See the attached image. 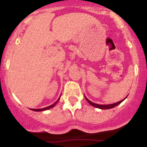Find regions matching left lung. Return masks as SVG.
<instances>
[{"label": "left lung", "instance_id": "8db88e82", "mask_svg": "<svg viewBox=\"0 0 147 147\" xmlns=\"http://www.w3.org/2000/svg\"><path fill=\"white\" fill-rule=\"evenodd\" d=\"M85 96V95H84ZM127 97V96H126ZM126 97L124 98V99H122V100L119 101V102H116V103H114V104H107V105H101V104H95V103H93L92 102H90V100H89L88 99L86 98V97L85 96V98L87 100V102L89 103V104H90V105H92V106H94V107H96V108H98V109H112V108H114L115 106H117L118 104H119L120 103H122L123 101L124 100V99H126Z\"/></svg>", "mask_w": 147, "mask_h": 147}]
</instances>
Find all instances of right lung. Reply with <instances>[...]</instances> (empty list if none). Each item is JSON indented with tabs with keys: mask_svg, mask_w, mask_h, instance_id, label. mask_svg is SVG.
I'll list each match as a JSON object with an SVG mask.
<instances>
[{
	"mask_svg": "<svg viewBox=\"0 0 147 147\" xmlns=\"http://www.w3.org/2000/svg\"><path fill=\"white\" fill-rule=\"evenodd\" d=\"M60 97H61V96H60ZM60 97H59V98L58 99V100L57 101V102H55L53 104H52V105L48 106V107L43 108V109H31V110L34 111H45V110H48V109H52V108H53L54 106L56 105L57 103L59 102V99H60Z\"/></svg>",
	"mask_w": 147,
	"mask_h": 147,
	"instance_id": "add662e5",
	"label": "right lung"
}]
</instances>
